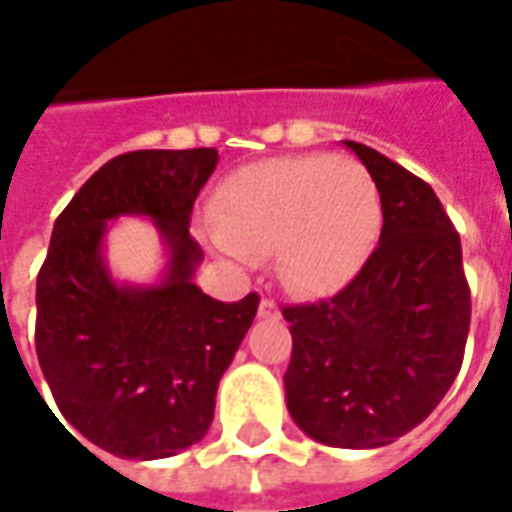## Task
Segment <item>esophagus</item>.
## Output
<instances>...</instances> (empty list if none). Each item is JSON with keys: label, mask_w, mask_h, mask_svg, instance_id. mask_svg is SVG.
Masks as SVG:
<instances>
[{"label": "esophagus", "mask_w": 512, "mask_h": 512, "mask_svg": "<svg viewBox=\"0 0 512 512\" xmlns=\"http://www.w3.org/2000/svg\"><path fill=\"white\" fill-rule=\"evenodd\" d=\"M276 314H279V309H276L274 301H271V298H263L260 306H257V317H260V320H274Z\"/></svg>", "instance_id": "obj_1"}]
</instances>
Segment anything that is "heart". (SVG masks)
Here are the masks:
<instances>
[{
    "label": "heart",
    "instance_id": "obj_1",
    "mask_svg": "<svg viewBox=\"0 0 512 512\" xmlns=\"http://www.w3.org/2000/svg\"><path fill=\"white\" fill-rule=\"evenodd\" d=\"M380 227V192L361 162L301 154L227 173L203 236L236 263H252L257 252L271 249L287 287L328 293L361 271Z\"/></svg>",
    "mask_w": 512,
    "mask_h": 512
}]
</instances>
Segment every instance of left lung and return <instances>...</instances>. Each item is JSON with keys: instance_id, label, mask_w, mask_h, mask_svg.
<instances>
[{"instance_id": "1", "label": "left lung", "mask_w": 512, "mask_h": 512, "mask_svg": "<svg viewBox=\"0 0 512 512\" xmlns=\"http://www.w3.org/2000/svg\"><path fill=\"white\" fill-rule=\"evenodd\" d=\"M344 146L372 173L380 244L350 285L285 306L287 410L331 448H382L429 418L456 380L469 333L461 241L434 189L380 151Z\"/></svg>"}]
</instances>
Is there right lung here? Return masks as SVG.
Instances as JSON below:
<instances>
[{"mask_svg": "<svg viewBox=\"0 0 512 512\" xmlns=\"http://www.w3.org/2000/svg\"><path fill=\"white\" fill-rule=\"evenodd\" d=\"M217 162V149L121 154L56 219L37 274V361L64 420L111 456L168 458L206 437L219 380L255 320V293L225 304L192 279L203 249L189 214ZM119 216L155 222L169 249L160 283L110 276L104 233Z\"/></svg>", "mask_w": 512, "mask_h": 512, "instance_id": "1", "label": "right lung"}]
</instances>
